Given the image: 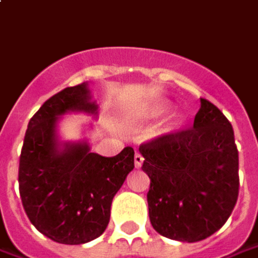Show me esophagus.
Listing matches in <instances>:
<instances>
[{
	"label": "esophagus",
	"instance_id": "1",
	"mask_svg": "<svg viewBox=\"0 0 258 258\" xmlns=\"http://www.w3.org/2000/svg\"><path fill=\"white\" fill-rule=\"evenodd\" d=\"M142 163H143V156H142L139 152H136V155H135V166L136 167H141Z\"/></svg>",
	"mask_w": 258,
	"mask_h": 258
}]
</instances>
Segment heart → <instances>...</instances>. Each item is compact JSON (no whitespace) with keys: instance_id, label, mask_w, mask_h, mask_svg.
<instances>
[{"instance_id":"1","label":"heart","mask_w":258,"mask_h":258,"mask_svg":"<svg viewBox=\"0 0 258 258\" xmlns=\"http://www.w3.org/2000/svg\"><path fill=\"white\" fill-rule=\"evenodd\" d=\"M167 110H169V103H167V102H159V103L152 105L149 109H146V110L142 113V117H146V119H157V117L163 116Z\"/></svg>"}]
</instances>
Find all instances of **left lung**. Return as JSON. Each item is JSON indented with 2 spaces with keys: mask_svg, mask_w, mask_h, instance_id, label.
I'll list each match as a JSON object with an SVG mask.
<instances>
[{
  "mask_svg": "<svg viewBox=\"0 0 258 258\" xmlns=\"http://www.w3.org/2000/svg\"><path fill=\"white\" fill-rule=\"evenodd\" d=\"M149 176V219L159 234L195 243L227 222L238 198V150L233 126L207 99L193 127L141 145Z\"/></svg>",
  "mask_w": 258,
  "mask_h": 258,
  "instance_id": "left-lung-1",
  "label": "left lung"
}]
</instances>
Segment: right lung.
<instances>
[{"instance_id": "add662e5", "label": "right lung", "mask_w": 258, "mask_h": 258, "mask_svg": "<svg viewBox=\"0 0 258 258\" xmlns=\"http://www.w3.org/2000/svg\"><path fill=\"white\" fill-rule=\"evenodd\" d=\"M68 112L98 115L88 82L55 93L25 132L18 183L25 213L39 233L62 244H84L108 227L112 200L135 167V150L105 157L88 142L60 143L59 116Z\"/></svg>"}]
</instances>
